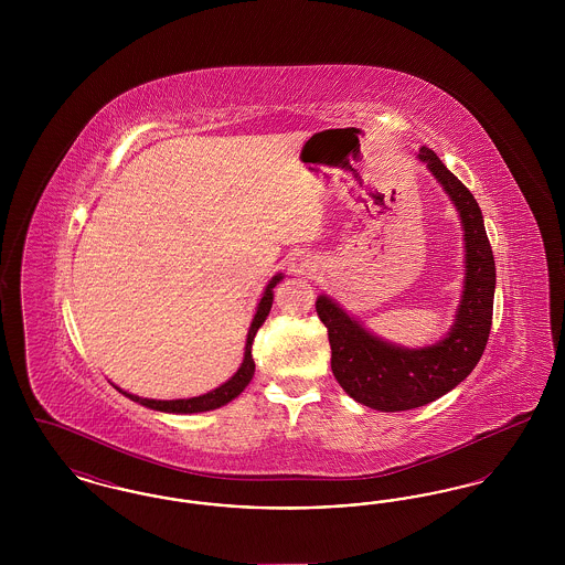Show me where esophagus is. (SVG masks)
<instances>
[{"label": "esophagus", "instance_id": "obj_1", "mask_svg": "<svg viewBox=\"0 0 565 565\" xmlns=\"http://www.w3.org/2000/svg\"><path fill=\"white\" fill-rule=\"evenodd\" d=\"M288 269L295 275H309L311 270H316V258L309 252H296L288 263Z\"/></svg>", "mask_w": 565, "mask_h": 565}]
</instances>
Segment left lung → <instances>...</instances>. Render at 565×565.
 Wrapping results in <instances>:
<instances>
[{
  "label": "left lung",
  "instance_id": "left-lung-1",
  "mask_svg": "<svg viewBox=\"0 0 565 565\" xmlns=\"http://www.w3.org/2000/svg\"><path fill=\"white\" fill-rule=\"evenodd\" d=\"M417 159L451 199L463 231V286L449 332L426 348H403L366 330L334 298L316 300L339 385L355 403L383 413L434 403L459 385L483 355L493 316L495 263L481 207L430 148L422 146Z\"/></svg>",
  "mask_w": 565,
  "mask_h": 565
}]
</instances>
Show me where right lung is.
Returning a JSON list of instances; mask_svg holds the SVG:
<instances>
[{
  "label": "right lung",
  "instance_id": "right-lung-1",
  "mask_svg": "<svg viewBox=\"0 0 565 565\" xmlns=\"http://www.w3.org/2000/svg\"><path fill=\"white\" fill-rule=\"evenodd\" d=\"M284 279V273H277L270 277L265 292L258 300V307H256V313H254V320L249 323V330H247V339H245V351H243L242 366L237 369V373L231 376L228 381H224L220 387H215L207 394H201V396H194V398H178V401H154V398H141V396H135L129 394L125 390H120L118 385H114L120 394H125L127 398H131L134 403H139L141 406H148L152 411H161V413H175V415H189V413H205V411H214L220 408L224 404L235 401L243 390L247 387V383L252 381L254 371H256V364H254V358H252V343H254V337L258 332V328L265 323L267 316H269L270 305H273V288Z\"/></svg>",
  "mask_w": 565,
  "mask_h": 565
}]
</instances>
